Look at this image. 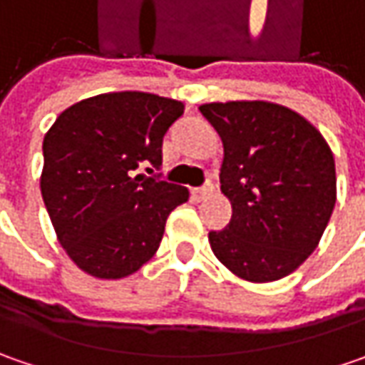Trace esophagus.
<instances>
[{
	"mask_svg": "<svg viewBox=\"0 0 365 365\" xmlns=\"http://www.w3.org/2000/svg\"><path fill=\"white\" fill-rule=\"evenodd\" d=\"M211 190H213V185H211V182H207V185H203V187L195 189V197H197V199H205L207 195H211Z\"/></svg>",
	"mask_w": 365,
	"mask_h": 365,
	"instance_id": "obj_1",
	"label": "esophagus"
}]
</instances>
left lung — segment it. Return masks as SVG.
Masks as SVG:
<instances>
[{
	"label": "left lung",
	"instance_id": "left-lung-1",
	"mask_svg": "<svg viewBox=\"0 0 365 365\" xmlns=\"http://www.w3.org/2000/svg\"><path fill=\"white\" fill-rule=\"evenodd\" d=\"M223 140L221 190L232 221L209 232L217 259L250 282H272L313 254L335 207V160L302 115L268 101L199 107Z\"/></svg>",
	"mask_w": 365,
	"mask_h": 365
}]
</instances>
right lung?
Wrapping results in <instances>:
<instances>
[{"instance_id":"add662e5","label":"right lung","mask_w":365,"mask_h":365,"mask_svg":"<svg viewBox=\"0 0 365 365\" xmlns=\"http://www.w3.org/2000/svg\"><path fill=\"white\" fill-rule=\"evenodd\" d=\"M182 111L152 93H106L64 109L44 135L42 199L81 270L123 278L156 254L170 211L189 199L154 175L164 133ZM142 163L152 177L139 175Z\"/></svg>"}]
</instances>
